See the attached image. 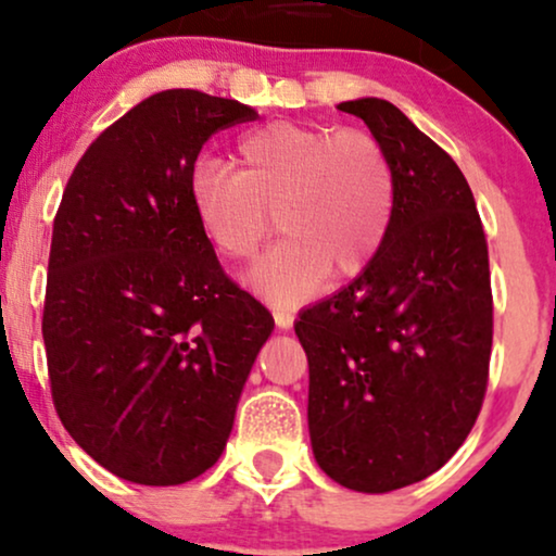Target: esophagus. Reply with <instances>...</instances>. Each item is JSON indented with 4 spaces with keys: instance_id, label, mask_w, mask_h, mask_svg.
<instances>
[{
    "instance_id": "34e87169",
    "label": "esophagus",
    "mask_w": 556,
    "mask_h": 556,
    "mask_svg": "<svg viewBox=\"0 0 556 556\" xmlns=\"http://www.w3.org/2000/svg\"><path fill=\"white\" fill-rule=\"evenodd\" d=\"M273 319H276L278 330H289L293 325V312L280 309V306H276V309H273Z\"/></svg>"
}]
</instances>
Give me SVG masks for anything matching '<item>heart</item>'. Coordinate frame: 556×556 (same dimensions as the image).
I'll use <instances>...</instances> for the list:
<instances>
[{
  "instance_id": "1",
  "label": "heart",
  "mask_w": 556,
  "mask_h": 556,
  "mask_svg": "<svg viewBox=\"0 0 556 556\" xmlns=\"http://www.w3.org/2000/svg\"><path fill=\"white\" fill-rule=\"evenodd\" d=\"M239 161L241 172L200 161L189 189L202 231L231 260L260 250L276 213L286 237L241 276L260 296L304 302L330 270L356 276L380 250L395 181L377 137L276 122L241 137Z\"/></svg>"
}]
</instances>
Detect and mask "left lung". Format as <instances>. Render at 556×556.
I'll use <instances>...</instances> for the list:
<instances>
[{
    "mask_svg": "<svg viewBox=\"0 0 556 556\" xmlns=\"http://www.w3.org/2000/svg\"><path fill=\"white\" fill-rule=\"evenodd\" d=\"M388 153L395 198L380 250L293 325L309 362L312 453L332 481L384 494L440 471L486 393L492 286L466 176L382 98L338 103Z\"/></svg>",
    "mask_w": 556,
    "mask_h": 556,
    "instance_id": "8db88e82",
    "label": "left lung"
}]
</instances>
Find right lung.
<instances>
[{"mask_svg":"<svg viewBox=\"0 0 556 556\" xmlns=\"http://www.w3.org/2000/svg\"><path fill=\"white\" fill-rule=\"evenodd\" d=\"M257 111L161 90L85 150L54 218L43 345L64 429L124 481L176 486L224 453L270 312L220 270L192 205L207 137Z\"/></svg>","mask_w":556,"mask_h":556,"instance_id":"add662e5","label":"right lung"}]
</instances>
